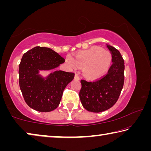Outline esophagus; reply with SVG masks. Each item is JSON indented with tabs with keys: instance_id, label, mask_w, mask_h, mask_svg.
I'll return each instance as SVG.
<instances>
[{
	"instance_id": "34e87169",
	"label": "esophagus",
	"mask_w": 151,
	"mask_h": 151,
	"mask_svg": "<svg viewBox=\"0 0 151 151\" xmlns=\"http://www.w3.org/2000/svg\"><path fill=\"white\" fill-rule=\"evenodd\" d=\"M75 79H76V80H79V76H78V75H75Z\"/></svg>"
}]
</instances>
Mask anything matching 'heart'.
Returning <instances> with one entry per match:
<instances>
[{
  "label": "heart",
  "mask_w": 151,
  "mask_h": 151,
  "mask_svg": "<svg viewBox=\"0 0 151 151\" xmlns=\"http://www.w3.org/2000/svg\"><path fill=\"white\" fill-rule=\"evenodd\" d=\"M111 60V53L98 47L78 52L75 59L70 55L66 57V62L71 68L83 67L84 75L88 78H96L103 75L109 68Z\"/></svg>",
  "instance_id": "1"
}]
</instances>
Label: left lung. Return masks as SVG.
<instances>
[{"label":"left lung","mask_w":151,"mask_h":151,"mask_svg":"<svg viewBox=\"0 0 151 151\" xmlns=\"http://www.w3.org/2000/svg\"><path fill=\"white\" fill-rule=\"evenodd\" d=\"M106 47L111 51L112 63L108 73L95 81L81 80L79 97L84 108L91 112H100L111 108L118 101L124 85V59L115 48Z\"/></svg>","instance_id":"8db88e82"}]
</instances>
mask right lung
Instances as JSON below:
<instances>
[{"label": "right lung", "instance_id": "add662e5", "mask_svg": "<svg viewBox=\"0 0 151 151\" xmlns=\"http://www.w3.org/2000/svg\"><path fill=\"white\" fill-rule=\"evenodd\" d=\"M65 59L48 47H35L22 56L19 65V86L24 101L39 112L57 108L66 85L75 73L57 70L47 79L38 75L39 70H50L65 63Z\"/></svg>", "mask_w": 151, "mask_h": 151}]
</instances>
